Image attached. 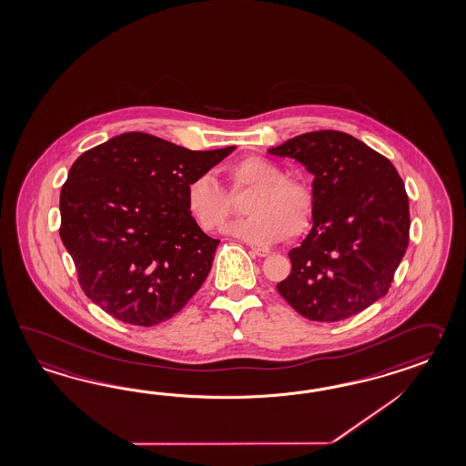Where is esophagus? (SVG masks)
I'll return each mask as SVG.
<instances>
[{
    "label": "esophagus",
    "mask_w": 466,
    "mask_h": 466,
    "mask_svg": "<svg viewBox=\"0 0 466 466\" xmlns=\"http://www.w3.org/2000/svg\"><path fill=\"white\" fill-rule=\"evenodd\" d=\"M252 254H256L258 258H268L271 254V250L264 249V248H252Z\"/></svg>",
    "instance_id": "obj_1"
}]
</instances>
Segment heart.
Returning a JSON list of instances; mask_svg holds the SVG:
<instances>
[{"mask_svg":"<svg viewBox=\"0 0 466 466\" xmlns=\"http://www.w3.org/2000/svg\"><path fill=\"white\" fill-rule=\"evenodd\" d=\"M230 192L254 188L246 202L248 218L230 224L226 232L254 246H268L284 236L298 238L311 224L315 198L307 183L284 177L274 161L248 157L228 170ZM187 212L205 232L222 228L230 214V198L214 177L193 178L185 193Z\"/></svg>","mask_w":466,"mask_h":466,"instance_id":"heart-1","label":"heart"}]
</instances>
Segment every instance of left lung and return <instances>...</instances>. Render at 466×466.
Returning <instances> with one entry per match:
<instances>
[{
    "mask_svg": "<svg viewBox=\"0 0 466 466\" xmlns=\"http://www.w3.org/2000/svg\"><path fill=\"white\" fill-rule=\"evenodd\" d=\"M315 178L311 230L289 250L279 295L311 321H340L386 296L409 244V200L394 165L341 131H313L268 149Z\"/></svg>",
    "mask_w": 466,
    "mask_h": 466,
    "instance_id": "1",
    "label": "left lung"
}]
</instances>
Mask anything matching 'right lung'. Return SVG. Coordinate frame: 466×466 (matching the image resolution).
I'll list each match as a JSON object with an SVG mask.
<instances>
[{
  "mask_svg": "<svg viewBox=\"0 0 466 466\" xmlns=\"http://www.w3.org/2000/svg\"><path fill=\"white\" fill-rule=\"evenodd\" d=\"M234 149L192 151L135 131L74 161L60 192V238L92 303L139 327L187 305L220 242L187 212V187Z\"/></svg>",
  "mask_w": 466,
  "mask_h": 466,
  "instance_id": "right-lung-1",
  "label": "right lung"
}]
</instances>
